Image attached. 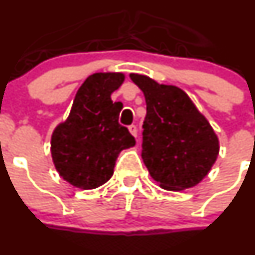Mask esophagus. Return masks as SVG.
<instances>
[{
    "instance_id": "1",
    "label": "esophagus",
    "mask_w": 255,
    "mask_h": 255,
    "mask_svg": "<svg viewBox=\"0 0 255 255\" xmlns=\"http://www.w3.org/2000/svg\"><path fill=\"white\" fill-rule=\"evenodd\" d=\"M128 131H130L131 132V135L132 136H137V128H136V125H130V127H128Z\"/></svg>"
}]
</instances>
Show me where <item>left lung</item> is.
<instances>
[{
    "instance_id": "8db88e82",
    "label": "left lung",
    "mask_w": 255,
    "mask_h": 255,
    "mask_svg": "<svg viewBox=\"0 0 255 255\" xmlns=\"http://www.w3.org/2000/svg\"><path fill=\"white\" fill-rule=\"evenodd\" d=\"M130 78L145 95L141 156L151 177L168 191L200 183L219 152L210 123L180 88L158 84L146 75Z\"/></svg>"
}]
</instances>
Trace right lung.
<instances>
[{
	"label": "right lung",
	"instance_id": "obj_1",
	"mask_svg": "<svg viewBox=\"0 0 255 255\" xmlns=\"http://www.w3.org/2000/svg\"><path fill=\"white\" fill-rule=\"evenodd\" d=\"M123 73H95L77 92L64 123L53 131L50 151L63 180L83 190L104 185L114 173L115 161L135 138L119 124L123 109L112 93L124 82Z\"/></svg>",
	"mask_w": 255,
	"mask_h": 255
}]
</instances>
